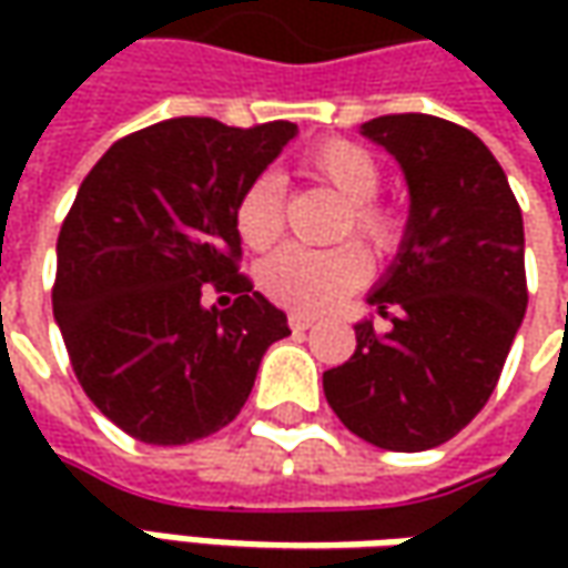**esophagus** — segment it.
<instances>
[{
	"mask_svg": "<svg viewBox=\"0 0 568 568\" xmlns=\"http://www.w3.org/2000/svg\"><path fill=\"white\" fill-rule=\"evenodd\" d=\"M313 322H316V318L303 316V313H291V316H287V325H291L294 332H306V328H313Z\"/></svg>",
	"mask_w": 568,
	"mask_h": 568,
	"instance_id": "34e87169",
	"label": "esophagus"
}]
</instances>
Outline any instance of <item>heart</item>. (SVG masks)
<instances>
[{"instance_id":"obj_1","label":"heart","mask_w":568,"mask_h":568,"mask_svg":"<svg viewBox=\"0 0 568 568\" xmlns=\"http://www.w3.org/2000/svg\"><path fill=\"white\" fill-rule=\"evenodd\" d=\"M303 170L344 199L335 236H357L376 258H388L407 240V214L382 202L379 158L361 142L325 139L303 154ZM284 186L274 173L255 176L236 202V233L250 250H268L284 230ZM369 274V258L361 246L341 243L335 250L287 246L258 268V284L268 300L284 310L316 316L354 294Z\"/></svg>"}]
</instances>
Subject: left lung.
Here are the masks:
<instances>
[{
  "instance_id": "left-lung-1",
  "label": "left lung",
  "mask_w": 568,
  "mask_h": 568,
  "mask_svg": "<svg viewBox=\"0 0 568 568\" xmlns=\"http://www.w3.org/2000/svg\"><path fill=\"white\" fill-rule=\"evenodd\" d=\"M363 135L402 164L407 240L369 303L392 318L354 325V357L322 376L351 433L388 452L448 443L493 395L528 306L525 227L490 148L458 122L392 113Z\"/></svg>"
}]
</instances>
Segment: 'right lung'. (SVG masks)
Listing matches in <instances>:
<instances>
[{"mask_svg":"<svg viewBox=\"0 0 568 568\" xmlns=\"http://www.w3.org/2000/svg\"><path fill=\"white\" fill-rule=\"evenodd\" d=\"M296 135L207 116L110 144L55 243L53 316L84 395L132 439L186 446L246 404L287 316L240 274L236 202ZM205 293H230L207 311Z\"/></svg>","mask_w":568,"mask_h":568,"instance_id":"add662e5","label":"right lung"}]
</instances>
